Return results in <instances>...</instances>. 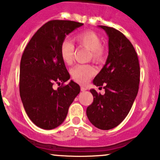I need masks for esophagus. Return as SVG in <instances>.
Instances as JSON below:
<instances>
[{"instance_id": "esophagus-1", "label": "esophagus", "mask_w": 160, "mask_h": 160, "mask_svg": "<svg viewBox=\"0 0 160 160\" xmlns=\"http://www.w3.org/2000/svg\"><path fill=\"white\" fill-rule=\"evenodd\" d=\"M80 89H81V91L82 92H84V91H86L87 90V88H86V87H80Z\"/></svg>"}]
</instances>
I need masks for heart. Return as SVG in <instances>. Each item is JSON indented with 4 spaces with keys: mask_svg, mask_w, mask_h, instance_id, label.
Returning a JSON list of instances; mask_svg holds the SVG:
<instances>
[{
    "mask_svg": "<svg viewBox=\"0 0 160 160\" xmlns=\"http://www.w3.org/2000/svg\"><path fill=\"white\" fill-rule=\"evenodd\" d=\"M75 41L80 47L90 51L89 57L96 62H102L105 58L104 48L102 46V40L94 32L86 31L78 33L74 37ZM75 48L71 41L64 39L60 45V56L64 64L71 65L73 61ZM96 73L95 68L90 64H79L71 71V77L79 83H87Z\"/></svg>",
    "mask_w": 160,
    "mask_h": 160,
    "instance_id": "heart-1",
    "label": "heart"
}]
</instances>
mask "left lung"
Returning a JSON list of instances; mask_svg holds the SVG:
<instances>
[{"mask_svg":"<svg viewBox=\"0 0 160 160\" xmlns=\"http://www.w3.org/2000/svg\"><path fill=\"white\" fill-rule=\"evenodd\" d=\"M108 36V56L93 83L105 89V94L91 89L93 102L87 108L89 122L101 130L115 128L129 113L138 95L140 64L131 42L120 31L100 26Z\"/></svg>","mask_w":160,"mask_h":160,"instance_id":"8db88e82","label":"left lung"}]
</instances>
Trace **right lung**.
Returning <instances> with one entry per match:
<instances>
[{"mask_svg":"<svg viewBox=\"0 0 160 160\" xmlns=\"http://www.w3.org/2000/svg\"><path fill=\"white\" fill-rule=\"evenodd\" d=\"M71 20H53L38 29L22 53L20 68V94L30 120L45 130L54 129L66 118L68 108L80 91L60 56L67 35L83 26ZM54 83L62 86L54 90Z\"/></svg>","mask_w":160,"mask_h":160,"instance_id":"obj_1","label":"right lung"}]
</instances>
